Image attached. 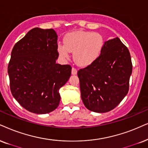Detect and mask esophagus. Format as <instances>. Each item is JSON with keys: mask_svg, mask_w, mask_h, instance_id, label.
<instances>
[{"mask_svg": "<svg viewBox=\"0 0 148 148\" xmlns=\"http://www.w3.org/2000/svg\"><path fill=\"white\" fill-rule=\"evenodd\" d=\"M72 74L73 75H75V74H77V70H76L75 68H72Z\"/></svg>", "mask_w": 148, "mask_h": 148, "instance_id": "esophagus-1", "label": "esophagus"}]
</instances>
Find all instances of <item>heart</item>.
Listing matches in <instances>:
<instances>
[{"instance_id":"1","label":"heart","mask_w":148,"mask_h":148,"mask_svg":"<svg viewBox=\"0 0 148 148\" xmlns=\"http://www.w3.org/2000/svg\"><path fill=\"white\" fill-rule=\"evenodd\" d=\"M64 44L58 45L59 55L64 59L74 52V59L80 66H88L100 57L104 48L102 35L91 31H76L68 33L64 37Z\"/></svg>"}]
</instances>
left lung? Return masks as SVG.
<instances>
[{"label":"left lung","instance_id":"obj_1","mask_svg":"<svg viewBox=\"0 0 148 148\" xmlns=\"http://www.w3.org/2000/svg\"><path fill=\"white\" fill-rule=\"evenodd\" d=\"M132 70L130 52L118 37L105 42L100 57L78 71L86 108L96 113L115 108L128 92Z\"/></svg>","mask_w":148,"mask_h":148}]
</instances>
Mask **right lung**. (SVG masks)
Returning a JSON list of instances; mask_svg holds the SVG:
<instances>
[{"label": "right lung", "mask_w": 148, "mask_h": 148, "mask_svg": "<svg viewBox=\"0 0 148 148\" xmlns=\"http://www.w3.org/2000/svg\"><path fill=\"white\" fill-rule=\"evenodd\" d=\"M57 37L54 29L34 28L12 49L8 65L11 91L31 113L46 114L56 109L59 89L71 76V65L56 63Z\"/></svg>", "instance_id": "right-lung-1"}]
</instances>
